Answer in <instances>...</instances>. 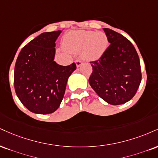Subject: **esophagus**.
<instances>
[{"label":"esophagus","mask_w":158,"mask_h":158,"mask_svg":"<svg viewBox=\"0 0 158 158\" xmlns=\"http://www.w3.org/2000/svg\"><path fill=\"white\" fill-rule=\"evenodd\" d=\"M82 64H83L82 61H81V60H77V61H76V64H77V68L80 67V66H81Z\"/></svg>","instance_id":"esophagus-1"}]
</instances>
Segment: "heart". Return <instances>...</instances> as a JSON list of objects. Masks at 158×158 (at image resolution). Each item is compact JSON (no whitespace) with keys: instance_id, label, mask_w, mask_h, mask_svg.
I'll return each instance as SVG.
<instances>
[{"instance_id":"heart-1","label":"heart","mask_w":158,"mask_h":158,"mask_svg":"<svg viewBox=\"0 0 158 158\" xmlns=\"http://www.w3.org/2000/svg\"><path fill=\"white\" fill-rule=\"evenodd\" d=\"M108 40L103 32L79 31L73 32L65 40V45L71 51H81V55L87 60H96L107 49Z\"/></svg>"}]
</instances>
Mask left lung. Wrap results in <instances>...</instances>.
<instances>
[{
  "label": "left lung",
  "mask_w": 158,
  "mask_h": 158,
  "mask_svg": "<svg viewBox=\"0 0 158 158\" xmlns=\"http://www.w3.org/2000/svg\"><path fill=\"white\" fill-rule=\"evenodd\" d=\"M110 43L98 60L90 62L91 87L98 96L112 105L129 102L141 81L139 56L132 43L121 34L104 28Z\"/></svg>",
  "instance_id": "obj_1"
}]
</instances>
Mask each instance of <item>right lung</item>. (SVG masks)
<instances>
[{
  "label": "right lung",
  "mask_w": 158,
  "mask_h": 158,
  "mask_svg": "<svg viewBox=\"0 0 158 158\" xmlns=\"http://www.w3.org/2000/svg\"><path fill=\"white\" fill-rule=\"evenodd\" d=\"M61 31L44 32L25 45L15 66V90L21 103L37 114L54 113L60 107L68 77L77 69L54 60L55 42Z\"/></svg>",
  "instance_id": "right-lung-1"
}]
</instances>
